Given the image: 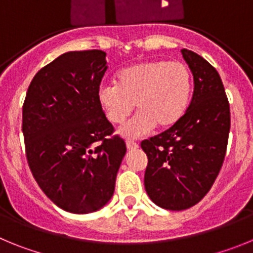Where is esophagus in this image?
I'll list each match as a JSON object with an SVG mask.
<instances>
[{
	"mask_svg": "<svg viewBox=\"0 0 253 253\" xmlns=\"http://www.w3.org/2000/svg\"><path fill=\"white\" fill-rule=\"evenodd\" d=\"M138 144L135 142H133V140H126V148L129 149V151H133V149H137L138 148Z\"/></svg>",
	"mask_w": 253,
	"mask_h": 253,
	"instance_id": "obj_1",
	"label": "esophagus"
}]
</instances>
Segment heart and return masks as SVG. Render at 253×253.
<instances>
[{"instance_id":"obj_1","label":"heart","mask_w":253,"mask_h":253,"mask_svg":"<svg viewBox=\"0 0 253 253\" xmlns=\"http://www.w3.org/2000/svg\"><path fill=\"white\" fill-rule=\"evenodd\" d=\"M193 93V73L180 60L153 59L125 67L116 75V84H101L97 100L106 119L114 125L125 122L137 106L139 113L120 129L134 139L156 126H175L187 110Z\"/></svg>"}]
</instances>
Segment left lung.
<instances>
[{"instance_id":"8db88e82","label":"left lung","mask_w":253,"mask_h":253,"mask_svg":"<svg viewBox=\"0 0 253 253\" xmlns=\"http://www.w3.org/2000/svg\"><path fill=\"white\" fill-rule=\"evenodd\" d=\"M194 76L193 99L184 118L140 147L148 157L144 186L154 204L184 210L213 186L224 162L231 110L220 76L209 62L181 49Z\"/></svg>"}]
</instances>
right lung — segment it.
I'll return each instance as SVG.
<instances>
[{
    "label": "right lung",
    "mask_w": 253,
    "mask_h": 253,
    "mask_svg": "<svg viewBox=\"0 0 253 253\" xmlns=\"http://www.w3.org/2000/svg\"><path fill=\"white\" fill-rule=\"evenodd\" d=\"M105 57L97 49L64 53L34 76L22 105L31 173L69 213H92L110 200L126 152L97 100Z\"/></svg>",
    "instance_id": "obj_1"
}]
</instances>
